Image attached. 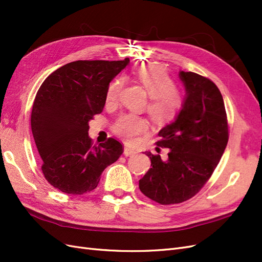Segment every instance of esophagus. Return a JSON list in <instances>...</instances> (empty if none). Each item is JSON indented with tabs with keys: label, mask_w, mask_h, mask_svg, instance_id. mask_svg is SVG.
Returning a JSON list of instances; mask_svg holds the SVG:
<instances>
[{
	"label": "esophagus",
	"mask_w": 262,
	"mask_h": 262,
	"mask_svg": "<svg viewBox=\"0 0 262 262\" xmlns=\"http://www.w3.org/2000/svg\"><path fill=\"white\" fill-rule=\"evenodd\" d=\"M136 153H137L136 150L130 148V147H124V149H123V154H124L125 156H131V155H134Z\"/></svg>",
	"instance_id": "esophagus-1"
}]
</instances>
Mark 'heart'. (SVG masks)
Here are the masks:
<instances>
[{
  "instance_id": "obj_1",
  "label": "heart",
  "mask_w": 262,
  "mask_h": 262,
  "mask_svg": "<svg viewBox=\"0 0 262 262\" xmlns=\"http://www.w3.org/2000/svg\"><path fill=\"white\" fill-rule=\"evenodd\" d=\"M136 78L149 96L147 112L150 117L157 122L172 121L184 105V95L177 89L175 81L166 69L156 64L142 66L137 70ZM123 84L122 76L110 81L105 94L107 105L116 104ZM147 129L146 119L134 114H122L113 124V132L129 144L136 143Z\"/></svg>"
}]
</instances>
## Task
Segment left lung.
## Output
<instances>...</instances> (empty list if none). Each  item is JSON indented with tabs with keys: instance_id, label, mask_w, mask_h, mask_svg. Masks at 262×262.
<instances>
[{
	"instance_id": "8db88e82",
	"label": "left lung",
	"mask_w": 262,
	"mask_h": 262,
	"mask_svg": "<svg viewBox=\"0 0 262 262\" xmlns=\"http://www.w3.org/2000/svg\"><path fill=\"white\" fill-rule=\"evenodd\" d=\"M187 97L176 120L160 132L157 146L168 156L150 152V168L140 179L141 192L163 205L191 199L212 176L228 142L224 100L217 86L194 72L179 73Z\"/></svg>"
}]
</instances>
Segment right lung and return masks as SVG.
Returning <instances> with one entry per match:
<instances>
[{
	"mask_svg": "<svg viewBox=\"0 0 262 262\" xmlns=\"http://www.w3.org/2000/svg\"><path fill=\"white\" fill-rule=\"evenodd\" d=\"M129 63L78 60L59 68L39 87L30 124L49 184L68 194H84L97 187L101 172L123 153L109 138L98 146L89 137L95 115L102 112L110 81Z\"/></svg>",
	"mask_w": 262,
	"mask_h": 262,
	"instance_id": "1",
	"label": "right lung"
}]
</instances>
